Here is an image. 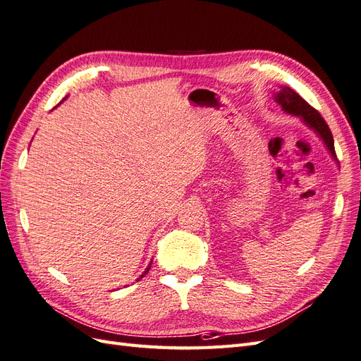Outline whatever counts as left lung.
<instances>
[{
  "instance_id": "left-lung-1",
  "label": "left lung",
  "mask_w": 361,
  "mask_h": 361,
  "mask_svg": "<svg viewBox=\"0 0 361 361\" xmlns=\"http://www.w3.org/2000/svg\"><path fill=\"white\" fill-rule=\"evenodd\" d=\"M274 101L281 106V110L285 113L300 117L301 122L307 128H310L313 133L322 140V143L325 145L326 150H329L331 158L337 161L331 130L329 125L325 123V120L321 117V114L316 111L313 106H310L297 92H293L290 87L286 85L279 87V90L274 93Z\"/></svg>"
}]
</instances>
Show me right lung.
I'll list each match as a JSON object with an SVG mask.
<instances>
[{"label":"right lung","mask_w":361,"mask_h":361,"mask_svg":"<svg viewBox=\"0 0 361 361\" xmlns=\"http://www.w3.org/2000/svg\"><path fill=\"white\" fill-rule=\"evenodd\" d=\"M150 265H152V262H150V264H149V267H147V268H146V271H145V272H143V274H141V276H140V277H138V279H137V281H138V280H140V279H143V277H145V276H146V274H147V272H149V269H150Z\"/></svg>","instance_id":"obj_1"}]
</instances>
